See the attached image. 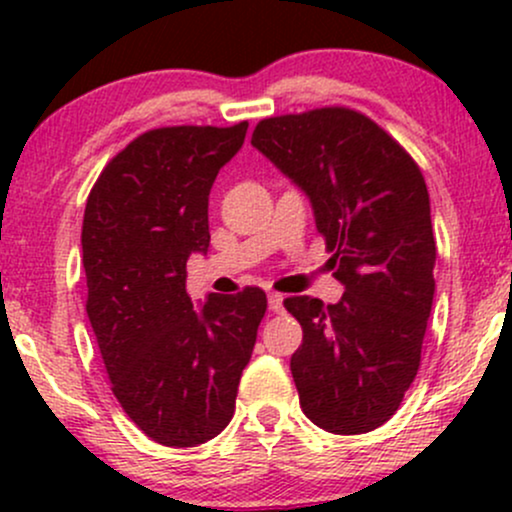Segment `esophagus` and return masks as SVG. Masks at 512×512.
<instances>
[{
	"label": "esophagus",
	"mask_w": 512,
	"mask_h": 512,
	"mask_svg": "<svg viewBox=\"0 0 512 512\" xmlns=\"http://www.w3.org/2000/svg\"><path fill=\"white\" fill-rule=\"evenodd\" d=\"M269 310H272V313H281V310H284V296H281V293H269Z\"/></svg>",
	"instance_id": "esophagus-1"
}]
</instances>
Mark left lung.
Instances as JSON below:
<instances>
[{"label": "left lung", "instance_id": "obj_1", "mask_svg": "<svg viewBox=\"0 0 512 512\" xmlns=\"http://www.w3.org/2000/svg\"><path fill=\"white\" fill-rule=\"evenodd\" d=\"M252 146L310 197L344 284L332 305L284 301L303 327L291 356L301 409L337 436L373 431L414 383L431 317L436 240L424 175L378 122L344 105L264 117Z\"/></svg>", "mask_w": 512, "mask_h": 512}]
</instances>
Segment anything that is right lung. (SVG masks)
I'll return each instance as SVG.
<instances>
[{"instance_id":"1","label":"right lung","mask_w":512,"mask_h":512,"mask_svg":"<svg viewBox=\"0 0 512 512\" xmlns=\"http://www.w3.org/2000/svg\"><path fill=\"white\" fill-rule=\"evenodd\" d=\"M233 127L175 125L139 134L86 199V313L110 390L156 443L195 448L236 411L267 293H187V257L209 248V192L245 142Z\"/></svg>"}]
</instances>
